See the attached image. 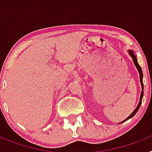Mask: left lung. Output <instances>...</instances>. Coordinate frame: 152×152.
<instances>
[{
    "label": "left lung",
    "instance_id": "8db88e82",
    "mask_svg": "<svg viewBox=\"0 0 152 152\" xmlns=\"http://www.w3.org/2000/svg\"><path fill=\"white\" fill-rule=\"evenodd\" d=\"M128 52H129V56L132 57V60H133L134 64L135 65V67H136L137 70H138V72H139V78H140V83H141V85H142V91H143V90H144V85H143V81H142V80H143V73H142V68H141L140 65L139 64V63H138V61H137V58H136V56H135V54H134V52H132V51H130V50H129ZM143 95H144V91H142V92H141L139 103V104H138V106H137L136 108L135 109V110L132 113L131 115H130L129 116H128V117L126 118L125 120H123V122H121V123H124L125 121H126V120H128V119H131V118H132L134 116H135V114H136V113L138 112V110H139V109L140 108V106H141V103H142V97H143Z\"/></svg>",
    "mask_w": 152,
    "mask_h": 152
}]
</instances>
